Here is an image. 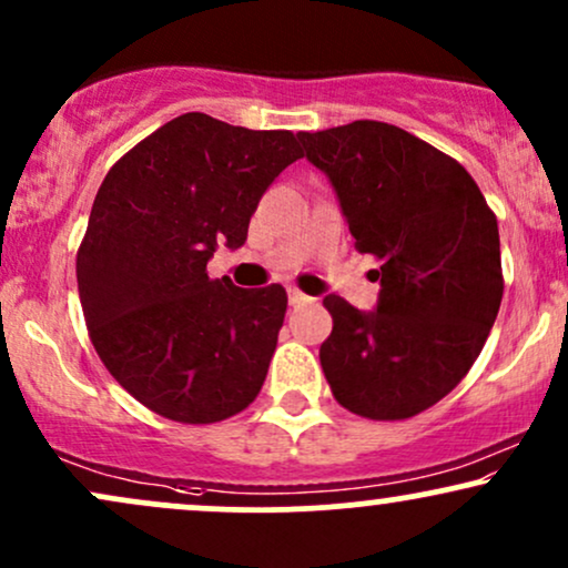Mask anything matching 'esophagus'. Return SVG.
<instances>
[{
	"label": "esophagus",
	"instance_id": "1",
	"mask_svg": "<svg viewBox=\"0 0 568 568\" xmlns=\"http://www.w3.org/2000/svg\"><path fill=\"white\" fill-rule=\"evenodd\" d=\"M306 302H310V296H304V293L296 291V288H288V304L291 306H302Z\"/></svg>",
	"mask_w": 568,
	"mask_h": 568
}]
</instances>
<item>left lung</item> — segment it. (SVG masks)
I'll return each instance as SVG.
<instances>
[{"mask_svg":"<svg viewBox=\"0 0 568 568\" xmlns=\"http://www.w3.org/2000/svg\"><path fill=\"white\" fill-rule=\"evenodd\" d=\"M334 186L379 298L361 312L331 293L321 347L331 393L366 419H408L465 379L501 304L499 226L473 175L387 122L298 133Z\"/></svg>","mask_w":568,"mask_h":568,"instance_id":"left-lung-1","label":"left lung"}]
</instances>
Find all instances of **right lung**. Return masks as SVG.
I'll list each match as a JSON object with an SVG mask.
<instances>
[{
  "label": "right lung",
  "instance_id": "obj_1",
  "mask_svg": "<svg viewBox=\"0 0 568 568\" xmlns=\"http://www.w3.org/2000/svg\"><path fill=\"white\" fill-rule=\"evenodd\" d=\"M296 139L189 112L98 189L77 256L84 323L109 374L165 419H230L262 389L285 288H237L205 266L219 245H245L262 194L302 158Z\"/></svg>",
  "mask_w": 568,
  "mask_h": 568
}]
</instances>
